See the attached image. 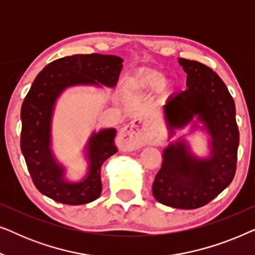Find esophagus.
Instances as JSON below:
<instances>
[{
	"instance_id": "34e87169",
	"label": "esophagus",
	"mask_w": 255,
	"mask_h": 255,
	"mask_svg": "<svg viewBox=\"0 0 255 255\" xmlns=\"http://www.w3.org/2000/svg\"><path fill=\"white\" fill-rule=\"evenodd\" d=\"M144 123L142 120H134L130 124L122 128L118 135V144L124 149H134L146 142V135L140 127Z\"/></svg>"
}]
</instances>
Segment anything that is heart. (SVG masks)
<instances>
[{
	"label": "heart",
	"instance_id": "obj_1",
	"mask_svg": "<svg viewBox=\"0 0 255 255\" xmlns=\"http://www.w3.org/2000/svg\"><path fill=\"white\" fill-rule=\"evenodd\" d=\"M165 83L163 75L156 72H147L141 74L133 81V86L138 89L158 90Z\"/></svg>",
	"mask_w": 255,
	"mask_h": 255
}]
</instances>
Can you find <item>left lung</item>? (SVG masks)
<instances>
[{"instance_id": "obj_1", "label": "left lung", "mask_w": 255, "mask_h": 255, "mask_svg": "<svg viewBox=\"0 0 255 255\" xmlns=\"http://www.w3.org/2000/svg\"><path fill=\"white\" fill-rule=\"evenodd\" d=\"M187 73V89L169 96L163 114L170 135L197 117L210 134L207 159L191 154L184 140L169 144L153 182V196L176 209H197L217 197L235 177L239 130L236 106L222 79L201 62L179 59Z\"/></svg>"}]
</instances>
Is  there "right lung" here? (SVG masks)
<instances>
[{"mask_svg": "<svg viewBox=\"0 0 255 255\" xmlns=\"http://www.w3.org/2000/svg\"><path fill=\"white\" fill-rule=\"evenodd\" d=\"M123 59L107 54H75L48 64L31 86L20 110V149L34 186L45 196L68 205L86 204L102 191L101 166L118 149L116 130L94 133L87 145L89 170L80 182H67L64 167L51 151V121L55 101L66 88L76 85L115 87Z\"/></svg>", "mask_w": 255, "mask_h": 255, "instance_id": "right-lung-1", "label": "right lung"}]
</instances>
